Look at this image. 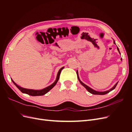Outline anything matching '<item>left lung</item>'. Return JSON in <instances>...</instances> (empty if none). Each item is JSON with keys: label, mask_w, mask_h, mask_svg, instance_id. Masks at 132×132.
Here are the masks:
<instances>
[{"label": "left lung", "mask_w": 132, "mask_h": 132, "mask_svg": "<svg viewBox=\"0 0 132 132\" xmlns=\"http://www.w3.org/2000/svg\"><path fill=\"white\" fill-rule=\"evenodd\" d=\"M113 43H114V44H116L114 40H113ZM117 48L118 51L119 52V54H121L120 52H119V48H118V47H117ZM121 60L122 61V59L121 58ZM77 76H78V80H79V81L80 83L85 88L87 91H88L90 93H91V94H93V95H105V94H108L109 93H110V91H111L112 90H114V89H115V87H116V86H117V84H118V81L112 87V88H111V89H110V90H107V91H96V90H94V89H91V87H90L89 86H88L87 85H86V84H85L84 83H83V82L80 80V78H79V77L78 71V70L77 71Z\"/></svg>", "instance_id": "1"}]
</instances>
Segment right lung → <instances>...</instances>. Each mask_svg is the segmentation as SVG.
<instances>
[{
    "label": "right lung",
    "mask_w": 132,
    "mask_h": 132,
    "mask_svg": "<svg viewBox=\"0 0 132 132\" xmlns=\"http://www.w3.org/2000/svg\"><path fill=\"white\" fill-rule=\"evenodd\" d=\"M63 68H64V67L61 68L59 69V70L58 71V72L57 73L56 79H55V81L53 84H52L51 85L47 86V87H45V88H44L41 90H33V89H28L23 88V87L20 86L18 84H16L13 81V80L12 79H11V81H13V82L14 84V85L16 86L22 92V93L26 94H28V95H31V96H42V95H44L45 94H46V93H47L50 90H51L55 85H56V84L58 82V80L59 79V76H60V74H61V71Z\"/></svg>",
    "instance_id": "1"
}]
</instances>
